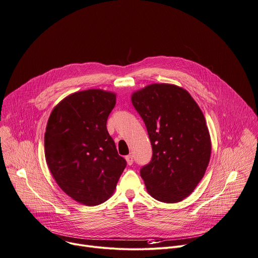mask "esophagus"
<instances>
[{"label": "esophagus", "instance_id": "obj_1", "mask_svg": "<svg viewBox=\"0 0 258 258\" xmlns=\"http://www.w3.org/2000/svg\"><path fill=\"white\" fill-rule=\"evenodd\" d=\"M125 160H126L127 165H132L134 162V157L132 155H127V156H125Z\"/></svg>", "mask_w": 258, "mask_h": 258}]
</instances>
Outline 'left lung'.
Segmentation results:
<instances>
[{"instance_id": "left-lung-1", "label": "left lung", "mask_w": 258, "mask_h": 258, "mask_svg": "<svg viewBox=\"0 0 258 258\" xmlns=\"http://www.w3.org/2000/svg\"><path fill=\"white\" fill-rule=\"evenodd\" d=\"M143 118L153 156L141 168L146 188L167 204L187 198L205 175L211 158V138L205 116L183 88L152 84L132 95Z\"/></svg>"}]
</instances>
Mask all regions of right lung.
I'll return each mask as SVG.
<instances>
[{"label":"right lung","mask_w":258,"mask_h":258,"mask_svg":"<svg viewBox=\"0 0 258 258\" xmlns=\"http://www.w3.org/2000/svg\"><path fill=\"white\" fill-rule=\"evenodd\" d=\"M116 95L100 89L73 93L52 110L45 160L58 186L86 206L107 201L126 166L106 127Z\"/></svg>","instance_id":"1"}]
</instances>
